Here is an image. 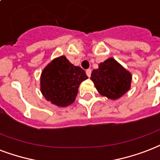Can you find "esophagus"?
<instances>
[{"label":"esophagus","instance_id":"obj_1","mask_svg":"<svg viewBox=\"0 0 160 160\" xmlns=\"http://www.w3.org/2000/svg\"><path fill=\"white\" fill-rule=\"evenodd\" d=\"M91 72H92L91 69H87L86 70V74H87V76L88 77V78L91 76Z\"/></svg>","mask_w":160,"mask_h":160}]
</instances>
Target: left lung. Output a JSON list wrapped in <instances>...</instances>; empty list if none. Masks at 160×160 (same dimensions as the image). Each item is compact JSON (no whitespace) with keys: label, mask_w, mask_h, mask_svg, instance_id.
Wrapping results in <instances>:
<instances>
[{"label":"left lung","mask_w":160,"mask_h":160,"mask_svg":"<svg viewBox=\"0 0 160 160\" xmlns=\"http://www.w3.org/2000/svg\"><path fill=\"white\" fill-rule=\"evenodd\" d=\"M90 78L102 96L116 100L130 89L132 74L114 58H109L92 70Z\"/></svg>","instance_id":"obj_1"}]
</instances>
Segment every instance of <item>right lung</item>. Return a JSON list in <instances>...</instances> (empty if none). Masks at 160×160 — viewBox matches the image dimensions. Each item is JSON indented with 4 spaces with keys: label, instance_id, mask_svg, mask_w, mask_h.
Wrapping results in <instances>:
<instances>
[{
    "label": "right lung",
    "instance_id": "obj_1",
    "mask_svg": "<svg viewBox=\"0 0 160 160\" xmlns=\"http://www.w3.org/2000/svg\"><path fill=\"white\" fill-rule=\"evenodd\" d=\"M86 79L88 76L83 69L61 56L51 61L42 72L41 92L51 103L67 107L75 101L79 85Z\"/></svg>",
    "mask_w": 160,
    "mask_h": 160
}]
</instances>
